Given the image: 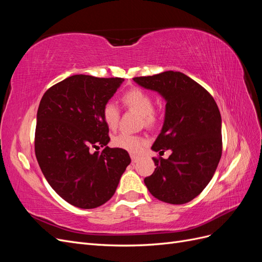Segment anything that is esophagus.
Segmentation results:
<instances>
[{"label":"esophagus","mask_w":262,"mask_h":262,"mask_svg":"<svg viewBox=\"0 0 262 262\" xmlns=\"http://www.w3.org/2000/svg\"><path fill=\"white\" fill-rule=\"evenodd\" d=\"M139 160H140V156L131 154V161H132V163H137V162H139Z\"/></svg>","instance_id":"esophagus-1"}]
</instances>
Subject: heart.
Listing matches in <instances>:
<instances>
[{"label": "heart", "instance_id": "1", "mask_svg": "<svg viewBox=\"0 0 262 262\" xmlns=\"http://www.w3.org/2000/svg\"><path fill=\"white\" fill-rule=\"evenodd\" d=\"M122 101L126 107L136 110L142 117H144L145 123L149 124L154 121L153 99L144 91L133 89L126 92L123 95ZM102 117H104L105 123L110 129L116 128L119 121V109L115 102H107L102 109ZM113 144L117 147L129 150V152L137 153L144 145V140L138 136L121 132L113 139Z\"/></svg>", "mask_w": 262, "mask_h": 262}]
</instances>
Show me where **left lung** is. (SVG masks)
I'll list each match as a JSON object with an SVG mask.
<instances>
[{"mask_svg":"<svg viewBox=\"0 0 262 262\" xmlns=\"http://www.w3.org/2000/svg\"><path fill=\"white\" fill-rule=\"evenodd\" d=\"M133 81L166 101L164 123L152 149L171 150L167 160L153 158L156 168L144 184L163 202L191 201L208 186L221 160L222 118L216 102L201 85L180 72L166 71Z\"/></svg>","mask_w":262,"mask_h":262,"instance_id":"8db88e82","label":"left lung"}]
</instances>
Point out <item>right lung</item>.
I'll use <instances>...</instances> for the list:
<instances>
[{
    "label": "right lung",
    "mask_w": 262,
    "mask_h": 262,
    "mask_svg": "<svg viewBox=\"0 0 262 262\" xmlns=\"http://www.w3.org/2000/svg\"><path fill=\"white\" fill-rule=\"evenodd\" d=\"M121 77L77 74L45 93L37 112L35 153L45 178L63 200L94 209L116 192L131 163L123 148L107 146L104 106L123 83ZM100 146L101 152H92Z\"/></svg>",
    "instance_id": "1"
}]
</instances>
